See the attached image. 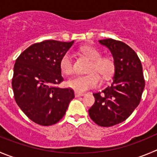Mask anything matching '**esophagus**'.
I'll return each instance as SVG.
<instances>
[{
	"mask_svg": "<svg viewBox=\"0 0 157 157\" xmlns=\"http://www.w3.org/2000/svg\"><path fill=\"white\" fill-rule=\"evenodd\" d=\"M75 97H79V96H83V95H85V93H83V92H75Z\"/></svg>",
	"mask_w": 157,
	"mask_h": 157,
	"instance_id": "34e87169",
	"label": "esophagus"
}]
</instances>
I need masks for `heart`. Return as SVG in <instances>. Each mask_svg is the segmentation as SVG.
<instances>
[{
    "label": "heart",
    "instance_id": "heart-1",
    "mask_svg": "<svg viewBox=\"0 0 157 157\" xmlns=\"http://www.w3.org/2000/svg\"><path fill=\"white\" fill-rule=\"evenodd\" d=\"M80 50L83 55L92 60L88 69L90 73L85 75L75 76L68 80L67 85L78 92H85L98 86L100 82L98 75H101L104 80L111 78L115 70V62L112 57L101 56V52L92 46H83ZM59 67L62 72L65 75H71L74 72L72 55L70 52H68L62 55Z\"/></svg>",
    "mask_w": 157,
    "mask_h": 157
}]
</instances>
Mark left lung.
<instances>
[{
  "label": "left lung",
  "mask_w": 157,
  "mask_h": 157,
  "mask_svg": "<svg viewBox=\"0 0 157 157\" xmlns=\"http://www.w3.org/2000/svg\"><path fill=\"white\" fill-rule=\"evenodd\" d=\"M99 43L111 52L115 71L111 86L93 93L95 103L89 114L98 126L109 127L126 120L138 106L145 79L141 61L129 45L112 38L100 40Z\"/></svg>",
  "instance_id": "left-lung-1"
}]
</instances>
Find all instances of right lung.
<instances>
[{"mask_svg": "<svg viewBox=\"0 0 157 157\" xmlns=\"http://www.w3.org/2000/svg\"><path fill=\"white\" fill-rule=\"evenodd\" d=\"M73 43L46 40L31 44L16 59L11 82L14 99L37 124L57 123L75 98L72 89L57 86L64 80L60 59Z\"/></svg>", "mask_w": 157, "mask_h": 157, "instance_id": "add662e5", "label": "right lung"}]
</instances>
